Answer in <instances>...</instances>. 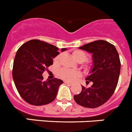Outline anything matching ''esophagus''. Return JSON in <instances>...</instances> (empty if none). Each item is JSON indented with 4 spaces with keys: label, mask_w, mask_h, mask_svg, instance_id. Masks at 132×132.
Segmentation results:
<instances>
[{
    "label": "esophagus",
    "mask_w": 132,
    "mask_h": 132,
    "mask_svg": "<svg viewBox=\"0 0 132 132\" xmlns=\"http://www.w3.org/2000/svg\"><path fill=\"white\" fill-rule=\"evenodd\" d=\"M64 82H65V83H66V84H68V85H73V83H72V82H68V81H67V80L64 81Z\"/></svg>",
    "instance_id": "1"
}]
</instances>
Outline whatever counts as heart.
Masks as SVG:
<instances>
[{"instance_id": "obj_1", "label": "heart", "mask_w": 132, "mask_h": 132, "mask_svg": "<svg viewBox=\"0 0 132 132\" xmlns=\"http://www.w3.org/2000/svg\"><path fill=\"white\" fill-rule=\"evenodd\" d=\"M72 55L79 63L84 62L87 59V54L82 50H75L72 52ZM62 56L63 55L61 53L56 56L53 59V63L55 65H59L61 59L62 58ZM85 68L88 69V66H85ZM58 75L59 77L63 80L72 82L80 77L81 75H80V72L77 71H71V70H69L67 69H62L58 71Z\"/></svg>"}]
</instances>
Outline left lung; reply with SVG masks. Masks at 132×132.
<instances>
[{
    "mask_svg": "<svg viewBox=\"0 0 132 132\" xmlns=\"http://www.w3.org/2000/svg\"><path fill=\"white\" fill-rule=\"evenodd\" d=\"M79 48L92 53L93 65L86 80L93 85L88 88L82 86L80 93L74 95L75 101L85 108H97L110 98L117 87L121 67L119 54L114 45L104 40Z\"/></svg>",
    "mask_w": 132,
    "mask_h": 132,
    "instance_id": "obj_1",
    "label": "left lung"
}]
</instances>
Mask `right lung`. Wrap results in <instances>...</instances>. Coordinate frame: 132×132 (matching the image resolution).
I'll list each match as a JSON object with an SVG mask.
<instances>
[{
  "mask_svg": "<svg viewBox=\"0 0 132 132\" xmlns=\"http://www.w3.org/2000/svg\"><path fill=\"white\" fill-rule=\"evenodd\" d=\"M66 48L61 49L64 52ZM58 47L38 39L23 44L15 56L12 77L16 89L26 102L42 106L53 102L63 81L55 78L44 81L42 74L59 54Z\"/></svg>",
  "mask_w": 132,
  "mask_h": 132,
  "instance_id": "1",
  "label": "right lung"
}]
</instances>
